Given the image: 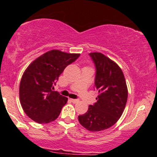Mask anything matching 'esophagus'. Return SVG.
Here are the masks:
<instances>
[{"label":"esophagus","mask_w":157,"mask_h":157,"mask_svg":"<svg viewBox=\"0 0 157 157\" xmlns=\"http://www.w3.org/2000/svg\"><path fill=\"white\" fill-rule=\"evenodd\" d=\"M71 101L72 102H73V103H74V104H75V103L78 102V99H71Z\"/></svg>","instance_id":"34e87169"}]
</instances>
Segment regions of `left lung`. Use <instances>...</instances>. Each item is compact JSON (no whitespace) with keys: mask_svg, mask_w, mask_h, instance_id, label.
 I'll return each instance as SVG.
<instances>
[{"mask_svg":"<svg viewBox=\"0 0 157 157\" xmlns=\"http://www.w3.org/2000/svg\"><path fill=\"white\" fill-rule=\"evenodd\" d=\"M95 63V87L98 91L97 102L78 116L80 124L90 132L110 128L122 115L128 98V89L121 68L101 53H89Z\"/></svg>","mask_w":157,"mask_h":157,"instance_id":"1","label":"left lung"}]
</instances>
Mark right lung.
Instances as JSON below:
<instances>
[{"label":"right lung","mask_w":157,"mask_h":157,"mask_svg":"<svg viewBox=\"0 0 157 157\" xmlns=\"http://www.w3.org/2000/svg\"><path fill=\"white\" fill-rule=\"evenodd\" d=\"M79 53L51 50L36 58L23 73L20 84V101L28 117L38 123L55 121L67 98L53 91L59 76Z\"/></svg>","instance_id":"add662e5"}]
</instances>
